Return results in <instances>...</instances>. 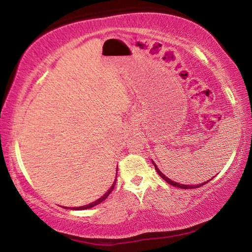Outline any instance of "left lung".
<instances>
[{
  "label": "left lung",
  "mask_w": 252,
  "mask_h": 252,
  "mask_svg": "<svg viewBox=\"0 0 252 252\" xmlns=\"http://www.w3.org/2000/svg\"><path fill=\"white\" fill-rule=\"evenodd\" d=\"M152 163H153V162H152ZM153 165H155V168H156V170H157V172L158 173H159V176L162 178V179H163V180L164 181H167L168 183H169V185H171V186H173V187H178V188H181V189H195V188H200V187H202L203 185H206V183H208L209 181H210V180H209V181H206V182H203V183H201V185H195V186H188V185H181V183H177V182H174V181H172V180H170V179L169 178H167V177H165L164 176V174L163 173H162L161 171H160V170L159 169H158V167H157V165L155 164V163H153Z\"/></svg>",
  "instance_id": "1"
}]
</instances>
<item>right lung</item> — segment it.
Returning a JSON list of instances; mask_svg holds the SVG:
<instances>
[{
    "label": "right lung",
    "instance_id": "add662e5",
    "mask_svg": "<svg viewBox=\"0 0 252 252\" xmlns=\"http://www.w3.org/2000/svg\"><path fill=\"white\" fill-rule=\"evenodd\" d=\"M117 174H118V169H117ZM116 181H117V179L116 180H114V182H113V185L111 186V188L110 189L108 190V192H106L105 194H103L102 195V197L99 199V200H96V201H94V202H92V203H90V204H87V206H84V207H79V208H74V209H76V210H84V209H89V208H92V207H94V206H96V204H99V203H101L102 201H104V200L109 197V194L112 192V190L114 189V186H116Z\"/></svg>",
    "mask_w": 252,
    "mask_h": 252
}]
</instances>
